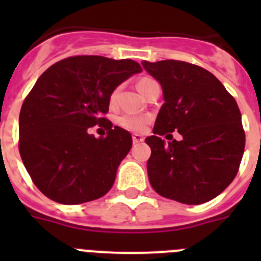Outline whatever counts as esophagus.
Here are the masks:
<instances>
[{
    "instance_id": "1",
    "label": "esophagus",
    "mask_w": 261,
    "mask_h": 261,
    "mask_svg": "<svg viewBox=\"0 0 261 261\" xmlns=\"http://www.w3.org/2000/svg\"><path fill=\"white\" fill-rule=\"evenodd\" d=\"M132 138H133V142H135V144H140V142L144 141V137H142L141 135H137V133H133Z\"/></svg>"
}]
</instances>
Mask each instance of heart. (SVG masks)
Listing matches in <instances>:
<instances>
[{"instance_id": "b5f03b06", "label": "heart", "mask_w": 261, "mask_h": 261, "mask_svg": "<svg viewBox=\"0 0 261 261\" xmlns=\"http://www.w3.org/2000/svg\"><path fill=\"white\" fill-rule=\"evenodd\" d=\"M151 82H154V80H151V78H147V77L141 78V80L138 81V84H137L138 90H140V91L142 93V91H144V90L147 87V85H150ZM119 90L120 89L117 87V89L114 90V93L111 94V103H112V105L116 102L117 95H119ZM149 120H150L149 117L142 116V115L124 114L119 117L117 123L123 126V128L128 129V130H133V132H141V130H144L145 129V126L147 125Z\"/></svg>"}]
</instances>
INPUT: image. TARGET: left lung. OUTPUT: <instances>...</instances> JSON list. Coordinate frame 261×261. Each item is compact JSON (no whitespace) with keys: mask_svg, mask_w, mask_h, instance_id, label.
<instances>
[{"mask_svg":"<svg viewBox=\"0 0 261 261\" xmlns=\"http://www.w3.org/2000/svg\"><path fill=\"white\" fill-rule=\"evenodd\" d=\"M158 81L165 103L153 136L147 175L163 197L188 205L211 201L234 180L244 151L242 115L235 99L211 71L190 62L144 61ZM177 130L179 142L168 139ZM172 142L166 144L160 138ZM172 136V135H171Z\"/></svg>","mask_w":261,"mask_h":261,"instance_id":"left-lung-1","label":"left lung"}]
</instances>
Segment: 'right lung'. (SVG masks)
Wrapping results in <instances>:
<instances>
[{"instance_id": "obj_1", "label": "right lung", "mask_w": 261, "mask_h": 261, "mask_svg": "<svg viewBox=\"0 0 261 261\" xmlns=\"http://www.w3.org/2000/svg\"><path fill=\"white\" fill-rule=\"evenodd\" d=\"M133 60L73 56L53 64L39 77L19 114V153L43 195L74 205L105 196L132 147L128 130L105 117L111 94L140 73ZM94 125L106 138L88 133Z\"/></svg>"}]
</instances>
